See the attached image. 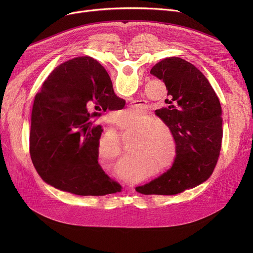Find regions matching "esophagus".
<instances>
[{
  "mask_svg": "<svg viewBox=\"0 0 253 253\" xmlns=\"http://www.w3.org/2000/svg\"><path fill=\"white\" fill-rule=\"evenodd\" d=\"M140 105H143V104H140Z\"/></svg>",
  "mask_w": 253,
  "mask_h": 253,
  "instance_id": "34e87169",
  "label": "esophagus"
}]
</instances>
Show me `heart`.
<instances>
[{
  "instance_id": "obj_1",
  "label": "heart",
  "mask_w": 253,
  "mask_h": 253,
  "mask_svg": "<svg viewBox=\"0 0 253 253\" xmlns=\"http://www.w3.org/2000/svg\"><path fill=\"white\" fill-rule=\"evenodd\" d=\"M135 110L129 109L121 116L130 118ZM157 120L150 114H140L132 118L126 124L120 126L122 132H136V137L130 144L131 162L122 163L119 172L129 178L139 177L134 166L147 163L155 167V173H162L172 168L177 156L176 137L168 126L156 123ZM98 155L111 161H117L123 156L119 139L114 135L105 136L98 145ZM136 163L134 164V162Z\"/></svg>"
}]
</instances>
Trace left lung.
I'll use <instances>...</instances> for the list:
<instances>
[{
	"mask_svg": "<svg viewBox=\"0 0 253 253\" xmlns=\"http://www.w3.org/2000/svg\"><path fill=\"white\" fill-rule=\"evenodd\" d=\"M151 74L164 82L168 108L156 111L177 141L175 163L164 174L137 187L143 195H176L206 181L218 160L222 140L220 102L207 78L179 57L158 62Z\"/></svg>",
	"mask_w": 253,
	"mask_h": 253,
	"instance_id": "8db88e82",
	"label": "left lung"
}]
</instances>
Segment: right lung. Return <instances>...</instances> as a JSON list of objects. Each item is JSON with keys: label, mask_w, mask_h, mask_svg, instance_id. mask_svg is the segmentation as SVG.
I'll list each match as a JSON object with an SVG mask.
<instances>
[{"label": "right lung", "mask_w": 253, "mask_h": 253, "mask_svg": "<svg viewBox=\"0 0 253 253\" xmlns=\"http://www.w3.org/2000/svg\"><path fill=\"white\" fill-rule=\"evenodd\" d=\"M118 99L109 74L89 56L51 72L35 97L30 132L32 161L46 183L79 196L121 191L98 164L102 128L93 122L96 106L110 110Z\"/></svg>", "instance_id": "obj_1"}]
</instances>
